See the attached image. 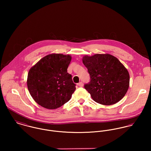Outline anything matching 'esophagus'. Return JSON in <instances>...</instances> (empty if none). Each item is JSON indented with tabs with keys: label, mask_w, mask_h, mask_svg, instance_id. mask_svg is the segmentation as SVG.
Listing matches in <instances>:
<instances>
[{
	"label": "esophagus",
	"mask_w": 151,
	"mask_h": 151,
	"mask_svg": "<svg viewBox=\"0 0 151 151\" xmlns=\"http://www.w3.org/2000/svg\"><path fill=\"white\" fill-rule=\"evenodd\" d=\"M77 85H78V86L81 87V86H83V83L82 82H80L79 83H78V84H77Z\"/></svg>",
	"instance_id": "34e87169"
}]
</instances>
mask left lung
<instances>
[{"instance_id": "left-lung-1", "label": "left lung", "mask_w": 151, "mask_h": 151, "mask_svg": "<svg viewBox=\"0 0 151 151\" xmlns=\"http://www.w3.org/2000/svg\"><path fill=\"white\" fill-rule=\"evenodd\" d=\"M83 63L91 80L84 88L94 101L111 105L124 96L129 87V73L117 58L108 53L86 55Z\"/></svg>"}]
</instances>
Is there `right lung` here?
<instances>
[{
	"instance_id": "obj_1",
	"label": "right lung",
	"mask_w": 151,
	"mask_h": 151,
	"mask_svg": "<svg viewBox=\"0 0 151 151\" xmlns=\"http://www.w3.org/2000/svg\"><path fill=\"white\" fill-rule=\"evenodd\" d=\"M70 55L52 53L42 58L29 70L27 86L34 100L48 109L60 108L76 90L72 76L67 73Z\"/></svg>"
}]
</instances>
